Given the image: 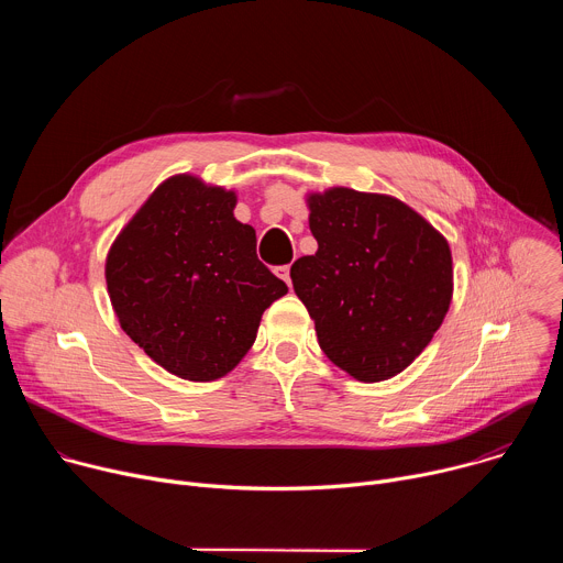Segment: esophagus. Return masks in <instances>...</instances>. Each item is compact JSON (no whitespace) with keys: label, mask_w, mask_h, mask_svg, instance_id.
Wrapping results in <instances>:
<instances>
[{"label":"esophagus","mask_w":563,"mask_h":563,"mask_svg":"<svg viewBox=\"0 0 563 563\" xmlns=\"http://www.w3.org/2000/svg\"><path fill=\"white\" fill-rule=\"evenodd\" d=\"M276 276H280L289 287H291V276H289V265H283V267H276Z\"/></svg>","instance_id":"1"}]
</instances>
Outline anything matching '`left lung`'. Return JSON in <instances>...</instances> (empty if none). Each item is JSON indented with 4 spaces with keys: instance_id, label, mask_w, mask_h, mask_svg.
Returning a JSON list of instances; mask_svg holds the SVG:
<instances>
[{
    "instance_id": "left-lung-1",
    "label": "left lung",
    "mask_w": 563,
    "mask_h": 563,
    "mask_svg": "<svg viewBox=\"0 0 563 563\" xmlns=\"http://www.w3.org/2000/svg\"><path fill=\"white\" fill-rule=\"evenodd\" d=\"M313 256L291 265L318 345L356 380L404 372L441 328L452 298L448 240L396 198L309 196Z\"/></svg>"
}]
</instances>
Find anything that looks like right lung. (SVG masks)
<instances>
[{"mask_svg": "<svg viewBox=\"0 0 563 563\" xmlns=\"http://www.w3.org/2000/svg\"><path fill=\"white\" fill-rule=\"evenodd\" d=\"M235 194L194 176L159 185L107 258L122 330L157 365L189 380L231 372L263 311L287 294L256 256V231L233 218Z\"/></svg>", "mask_w": 563, "mask_h": 563, "instance_id": "right-lung-1", "label": "right lung"}]
</instances>
